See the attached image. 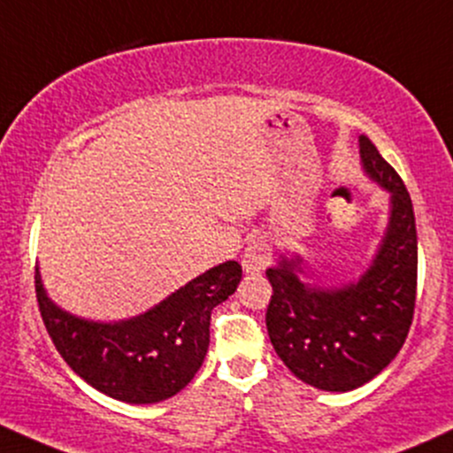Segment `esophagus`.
I'll use <instances>...</instances> for the list:
<instances>
[{
	"instance_id": "34e87169",
	"label": "esophagus",
	"mask_w": 453,
	"mask_h": 453,
	"mask_svg": "<svg viewBox=\"0 0 453 453\" xmlns=\"http://www.w3.org/2000/svg\"><path fill=\"white\" fill-rule=\"evenodd\" d=\"M271 256L273 254H271V245L266 241V236H258V239H254L245 247L241 265L247 273H260V271H265L269 266Z\"/></svg>"
}]
</instances>
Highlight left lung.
Returning <instances> with one entry per match:
<instances>
[{
  "instance_id": "left-lung-1",
  "label": "left lung",
  "mask_w": 453,
  "mask_h": 453,
  "mask_svg": "<svg viewBox=\"0 0 453 453\" xmlns=\"http://www.w3.org/2000/svg\"><path fill=\"white\" fill-rule=\"evenodd\" d=\"M363 169L390 193V217L373 263L358 282L312 287L299 256L266 269L273 295L266 330L282 363L314 388L345 393L373 380L399 354L417 299V226L397 171L360 136Z\"/></svg>"
}]
</instances>
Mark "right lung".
I'll list each match as a JSON object with an SVG mask.
<instances>
[{"mask_svg":"<svg viewBox=\"0 0 453 453\" xmlns=\"http://www.w3.org/2000/svg\"><path fill=\"white\" fill-rule=\"evenodd\" d=\"M242 278L236 260L212 266L127 321H88L56 306L35 273L38 311L65 363L90 387L126 403H156L180 393L206 358L211 312Z\"/></svg>","mask_w":453,"mask_h":453,"instance_id":"obj_1","label":"right lung"}]
</instances>
